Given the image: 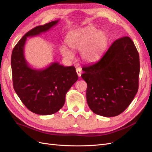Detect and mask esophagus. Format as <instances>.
Returning a JSON list of instances; mask_svg holds the SVG:
<instances>
[{"mask_svg": "<svg viewBox=\"0 0 152 152\" xmlns=\"http://www.w3.org/2000/svg\"><path fill=\"white\" fill-rule=\"evenodd\" d=\"M76 72H77V73L78 76H79V77L81 76V74H82V70L80 68H76Z\"/></svg>", "mask_w": 152, "mask_h": 152, "instance_id": "34e87169", "label": "esophagus"}]
</instances>
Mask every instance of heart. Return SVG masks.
<instances>
[{
  "instance_id": "b5f03b06",
  "label": "heart",
  "mask_w": 152,
  "mask_h": 152,
  "mask_svg": "<svg viewBox=\"0 0 152 152\" xmlns=\"http://www.w3.org/2000/svg\"><path fill=\"white\" fill-rule=\"evenodd\" d=\"M66 43L73 51H80L82 60L93 63L102 56L108 44V37L103 30H98L94 26L71 31L66 37ZM63 56L72 59L73 54L65 45L59 48Z\"/></svg>"
}]
</instances>
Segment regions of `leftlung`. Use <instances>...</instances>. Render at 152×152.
Masks as SVG:
<instances>
[{"label":"left lung","mask_w":152,"mask_h":152,"mask_svg":"<svg viewBox=\"0 0 152 152\" xmlns=\"http://www.w3.org/2000/svg\"><path fill=\"white\" fill-rule=\"evenodd\" d=\"M140 69L139 53L133 41L129 37L114 41L98 61L82 68L90 109L107 117L122 113L137 92Z\"/></svg>","instance_id":"8db88e82"}]
</instances>
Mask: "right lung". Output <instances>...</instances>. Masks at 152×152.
Here are the masks:
<instances>
[{"label": "right lung", "instance_id": "obj_1", "mask_svg": "<svg viewBox=\"0 0 152 152\" xmlns=\"http://www.w3.org/2000/svg\"><path fill=\"white\" fill-rule=\"evenodd\" d=\"M59 21L36 26L27 32L14 48L11 55L14 89L27 108L41 115L58 112L65 104L66 93L78 80L73 66H64L53 62L45 68L36 69L29 65L25 57L27 37L48 31Z\"/></svg>", "mask_w": 152, "mask_h": 152}]
</instances>
